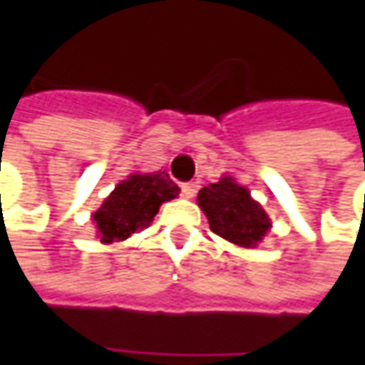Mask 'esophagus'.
<instances>
[{
  "instance_id": "1",
  "label": "esophagus",
  "mask_w": 365,
  "mask_h": 365,
  "mask_svg": "<svg viewBox=\"0 0 365 365\" xmlns=\"http://www.w3.org/2000/svg\"><path fill=\"white\" fill-rule=\"evenodd\" d=\"M199 190V183L197 182H187V183H183L182 185V195L183 197H195V193H197Z\"/></svg>"
}]
</instances>
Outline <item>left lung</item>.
Returning a JSON list of instances; mask_svg holds the SVG:
<instances>
[{
  "instance_id": "obj_1",
  "label": "left lung",
  "mask_w": 365,
  "mask_h": 365,
  "mask_svg": "<svg viewBox=\"0 0 365 365\" xmlns=\"http://www.w3.org/2000/svg\"><path fill=\"white\" fill-rule=\"evenodd\" d=\"M197 205L207 215L215 235L245 248H256L272 227L268 215L254 201L250 191L229 175L199 191Z\"/></svg>"
}]
</instances>
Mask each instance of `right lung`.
Segmentation results:
<instances>
[{
	"mask_svg": "<svg viewBox=\"0 0 365 365\" xmlns=\"http://www.w3.org/2000/svg\"><path fill=\"white\" fill-rule=\"evenodd\" d=\"M180 187L164 172L133 174L120 182L93 213L97 237L111 245L150 227L164 201L178 197Z\"/></svg>",
	"mask_w": 365,
	"mask_h": 365,
	"instance_id": "add662e5",
	"label": "right lung"
}]
</instances>
